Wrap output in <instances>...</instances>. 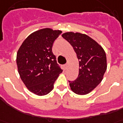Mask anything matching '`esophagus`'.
I'll list each match as a JSON object with an SVG mask.
<instances>
[{
	"instance_id": "34e87169",
	"label": "esophagus",
	"mask_w": 123,
	"mask_h": 123,
	"mask_svg": "<svg viewBox=\"0 0 123 123\" xmlns=\"http://www.w3.org/2000/svg\"><path fill=\"white\" fill-rule=\"evenodd\" d=\"M67 66H68V64H64V68H67Z\"/></svg>"
}]
</instances>
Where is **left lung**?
Returning a JSON list of instances; mask_svg holds the SVG:
<instances>
[{"mask_svg": "<svg viewBox=\"0 0 123 123\" xmlns=\"http://www.w3.org/2000/svg\"><path fill=\"white\" fill-rule=\"evenodd\" d=\"M62 36L73 47L79 60V75L69 81L71 90L84 95L98 86L107 69L106 55L102 46L91 37L80 32H68Z\"/></svg>", "mask_w": 123, "mask_h": 123, "instance_id": "8db88e82", "label": "left lung"}]
</instances>
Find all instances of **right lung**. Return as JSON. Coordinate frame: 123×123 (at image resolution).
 Wrapping results in <instances>:
<instances>
[{
  "instance_id": "right-lung-1",
  "label": "right lung",
  "mask_w": 123,
  "mask_h": 123,
  "mask_svg": "<svg viewBox=\"0 0 123 123\" xmlns=\"http://www.w3.org/2000/svg\"><path fill=\"white\" fill-rule=\"evenodd\" d=\"M61 31L45 28L30 34L17 53L20 78L34 94L43 96L53 89L54 83L62 72L52 52L54 41Z\"/></svg>"
}]
</instances>
